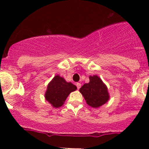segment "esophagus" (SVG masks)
Listing matches in <instances>:
<instances>
[{"instance_id": "esophagus-1", "label": "esophagus", "mask_w": 149, "mask_h": 149, "mask_svg": "<svg viewBox=\"0 0 149 149\" xmlns=\"http://www.w3.org/2000/svg\"><path fill=\"white\" fill-rule=\"evenodd\" d=\"M76 85L77 89H78V90H79V89L80 88V87H81V84H80V83H76Z\"/></svg>"}]
</instances>
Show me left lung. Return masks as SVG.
Wrapping results in <instances>:
<instances>
[{
  "label": "left lung",
  "mask_w": 149,
  "mask_h": 149,
  "mask_svg": "<svg viewBox=\"0 0 149 149\" xmlns=\"http://www.w3.org/2000/svg\"><path fill=\"white\" fill-rule=\"evenodd\" d=\"M87 104L93 108L102 106L109 99L107 88L97 76H90V83H85L80 89Z\"/></svg>",
  "instance_id": "1"
}]
</instances>
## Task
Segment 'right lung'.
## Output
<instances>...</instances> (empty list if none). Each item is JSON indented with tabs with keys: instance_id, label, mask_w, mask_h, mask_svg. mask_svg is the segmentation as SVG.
<instances>
[{
	"instance_id": "1",
	"label": "right lung",
	"mask_w": 149,
	"mask_h": 149,
	"mask_svg": "<svg viewBox=\"0 0 149 149\" xmlns=\"http://www.w3.org/2000/svg\"><path fill=\"white\" fill-rule=\"evenodd\" d=\"M76 89V85L67 83L62 77L56 76L47 85L45 97L52 107L59 108L63 105L69 94Z\"/></svg>"
}]
</instances>
